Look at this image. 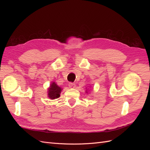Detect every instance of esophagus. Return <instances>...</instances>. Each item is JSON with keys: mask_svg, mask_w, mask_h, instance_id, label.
<instances>
[{"mask_svg": "<svg viewBox=\"0 0 150 150\" xmlns=\"http://www.w3.org/2000/svg\"><path fill=\"white\" fill-rule=\"evenodd\" d=\"M69 87L70 88H75L76 87V85L75 83H73V82H69Z\"/></svg>", "mask_w": 150, "mask_h": 150, "instance_id": "1", "label": "esophagus"}]
</instances>
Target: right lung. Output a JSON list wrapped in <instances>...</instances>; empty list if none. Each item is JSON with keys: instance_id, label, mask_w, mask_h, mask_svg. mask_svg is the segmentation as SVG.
Listing matches in <instances>:
<instances>
[{"instance_id": "1", "label": "right lung", "mask_w": 150, "mask_h": 150, "mask_svg": "<svg viewBox=\"0 0 150 150\" xmlns=\"http://www.w3.org/2000/svg\"><path fill=\"white\" fill-rule=\"evenodd\" d=\"M61 91L62 89L60 88V87L58 86L55 82H53L49 88L48 97L51 99H55V98H59Z\"/></svg>"}]
</instances>
